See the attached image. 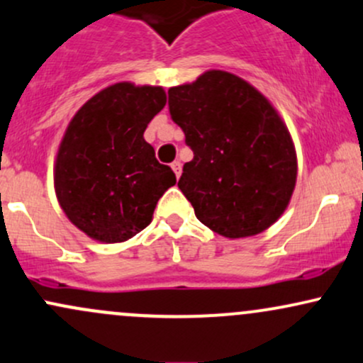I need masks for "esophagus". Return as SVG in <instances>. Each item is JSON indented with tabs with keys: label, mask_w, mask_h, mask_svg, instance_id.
<instances>
[{
	"label": "esophagus",
	"mask_w": 363,
	"mask_h": 363,
	"mask_svg": "<svg viewBox=\"0 0 363 363\" xmlns=\"http://www.w3.org/2000/svg\"><path fill=\"white\" fill-rule=\"evenodd\" d=\"M172 170H174V174H175V177L179 179V175H181V172H182V165H181V162H172Z\"/></svg>",
	"instance_id": "esophagus-1"
}]
</instances>
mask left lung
Returning a JSON list of instances; mask_svg holds the SVG:
<instances>
[{
    "mask_svg": "<svg viewBox=\"0 0 363 363\" xmlns=\"http://www.w3.org/2000/svg\"><path fill=\"white\" fill-rule=\"evenodd\" d=\"M169 110L194 153L177 186L198 220L229 240L269 229L288 208L298 172L272 103L245 79L208 70L170 87Z\"/></svg>",
    "mask_w": 363,
    "mask_h": 363,
    "instance_id": "left-lung-1",
    "label": "left lung"
}]
</instances>
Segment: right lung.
I'll return each instance as SVG.
<instances>
[{
	"label": "right lung",
	"mask_w": 363,
	"mask_h": 363,
	"mask_svg": "<svg viewBox=\"0 0 363 363\" xmlns=\"http://www.w3.org/2000/svg\"><path fill=\"white\" fill-rule=\"evenodd\" d=\"M167 103L160 86L117 82L74 115L57 153L55 191L77 229L99 242L141 233L175 184L172 169L155 158L146 127Z\"/></svg>",
	"instance_id": "add662e5"
}]
</instances>
